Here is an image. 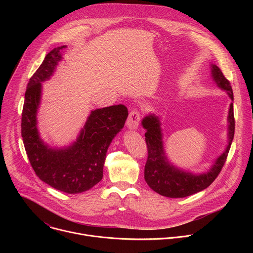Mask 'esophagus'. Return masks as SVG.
<instances>
[{"instance_id": "1", "label": "esophagus", "mask_w": 253, "mask_h": 253, "mask_svg": "<svg viewBox=\"0 0 253 253\" xmlns=\"http://www.w3.org/2000/svg\"><path fill=\"white\" fill-rule=\"evenodd\" d=\"M141 114L138 110L134 109L129 113L128 119H127V125L130 129H136L139 126Z\"/></svg>"}]
</instances>
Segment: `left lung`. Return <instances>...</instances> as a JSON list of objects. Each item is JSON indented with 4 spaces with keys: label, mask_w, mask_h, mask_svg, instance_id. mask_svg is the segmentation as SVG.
<instances>
[{
    "label": "left lung",
    "mask_w": 253,
    "mask_h": 253,
    "mask_svg": "<svg viewBox=\"0 0 253 253\" xmlns=\"http://www.w3.org/2000/svg\"><path fill=\"white\" fill-rule=\"evenodd\" d=\"M212 77L218 87L227 91L229 97L233 100L230 82L224 77L222 71L215 65H212ZM228 122L229 142L224 153L216 160L215 164L208 172L200 175H192L191 173L174 168L167 162L163 150L162 134L158 117L149 115L144 118L142 125L146 129L145 141L148 151V157L145 169H144V178L149 187L160 195L170 198L190 196L207 188L217 178L223 168L233 140L235 120L232 102L229 108Z\"/></svg>",
    "instance_id": "1"
}]
</instances>
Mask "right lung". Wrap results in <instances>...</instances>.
Listing matches in <instances>:
<instances>
[{
  "label": "right lung",
  "instance_id": "add662e5",
  "mask_svg": "<svg viewBox=\"0 0 253 253\" xmlns=\"http://www.w3.org/2000/svg\"><path fill=\"white\" fill-rule=\"evenodd\" d=\"M58 47L48 53L30 78L22 112V137L26 153L36 175L51 187L69 194L82 193L95 186L103 177L106 152L112 139L124 127L127 107L119 104L91 112L77 141L66 149H51L40 139L37 110L41 82L49 79L61 60Z\"/></svg>",
  "mask_w": 253,
  "mask_h": 253
}]
</instances>
